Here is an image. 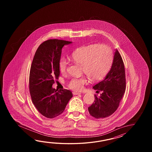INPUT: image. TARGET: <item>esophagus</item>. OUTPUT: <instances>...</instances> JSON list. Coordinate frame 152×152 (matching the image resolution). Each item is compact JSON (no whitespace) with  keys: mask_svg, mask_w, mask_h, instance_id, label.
Listing matches in <instances>:
<instances>
[{"mask_svg":"<svg viewBox=\"0 0 152 152\" xmlns=\"http://www.w3.org/2000/svg\"><path fill=\"white\" fill-rule=\"evenodd\" d=\"M73 94L74 95H79V94H81L80 93L77 92H73Z\"/></svg>","mask_w":152,"mask_h":152,"instance_id":"1","label":"esophagus"}]
</instances>
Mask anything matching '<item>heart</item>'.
Returning <instances> with one entry per match:
<instances>
[{
    "label": "heart",
    "mask_w": 152,
    "mask_h": 152,
    "mask_svg": "<svg viewBox=\"0 0 152 152\" xmlns=\"http://www.w3.org/2000/svg\"><path fill=\"white\" fill-rule=\"evenodd\" d=\"M72 60L83 66V71L91 80L102 79L109 71L113 61L111 49L105 45L92 44L76 49L71 55ZM67 62L61 58L58 62V68L61 73L66 71ZM87 83L84 77H73L68 83V87L72 90L79 91Z\"/></svg>",
    "instance_id": "heart-1"
}]
</instances>
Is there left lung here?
Here are the masks:
<instances>
[{
    "mask_svg": "<svg viewBox=\"0 0 152 152\" xmlns=\"http://www.w3.org/2000/svg\"><path fill=\"white\" fill-rule=\"evenodd\" d=\"M126 80L123 60L117 50L113 56L111 68L105 79L95 85L93 88L100 92L94 94V103L88 107V112L96 118L110 116L118 107L126 91Z\"/></svg>",
    "mask_w": 152,
    "mask_h": 152,
    "instance_id": "left-lung-1",
    "label": "left lung"
}]
</instances>
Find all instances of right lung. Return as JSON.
Here are the masks:
<instances>
[{
  "instance_id": "obj_1",
  "label": "right lung",
  "mask_w": 152,
  "mask_h": 152,
  "mask_svg": "<svg viewBox=\"0 0 152 152\" xmlns=\"http://www.w3.org/2000/svg\"><path fill=\"white\" fill-rule=\"evenodd\" d=\"M72 42L50 39L41 44L32 60L29 75V90L32 103L43 116L53 118L65 110L73 97L71 91L52 87L60 75L58 62L62 48Z\"/></svg>"
}]
</instances>
